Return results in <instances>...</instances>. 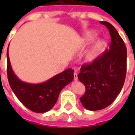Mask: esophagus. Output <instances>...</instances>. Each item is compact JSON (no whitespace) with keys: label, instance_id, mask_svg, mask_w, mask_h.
<instances>
[{"label":"esophagus","instance_id":"34e87169","mask_svg":"<svg viewBox=\"0 0 135 135\" xmlns=\"http://www.w3.org/2000/svg\"><path fill=\"white\" fill-rule=\"evenodd\" d=\"M74 79L75 81H77V80H78V77H77V73H76V72H74Z\"/></svg>","mask_w":135,"mask_h":135}]
</instances>
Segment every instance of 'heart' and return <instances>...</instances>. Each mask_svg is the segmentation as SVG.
Returning a JSON list of instances; mask_svg holds the SVG:
<instances>
[{
	"mask_svg": "<svg viewBox=\"0 0 135 135\" xmlns=\"http://www.w3.org/2000/svg\"><path fill=\"white\" fill-rule=\"evenodd\" d=\"M96 36L97 32L95 31H90V32H89L85 35V42H86V43H88V42H90L93 41L94 39L95 38ZM98 50H99V45H98L96 46H95V47L89 52L88 56H87V60H88V61H94V60L96 58Z\"/></svg>",
	"mask_w": 135,
	"mask_h": 135,
	"instance_id": "1",
	"label": "heart"
}]
</instances>
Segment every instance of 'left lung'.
Here are the masks:
<instances>
[{"instance_id": "8db88e82", "label": "left lung", "mask_w": 135, "mask_h": 135, "mask_svg": "<svg viewBox=\"0 0 135 135\" xmlns=\"http://www.w3.org/2000/svg\"><path fill=\"white\" fill-rule=\"evenodd\" d=\"M100 24L110 32L109 50L90 64L82 65L77 75L86 88L80 101L90 110H101L113 103L123 88L127 72V47L124 40L109 22Z\"/></svg>"}]
</instances>
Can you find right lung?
<instances>
[{
	"mask_svg": "<svg viewBox=\"0 0 135 135\" xmlns=\"http://www.w3.org/2000/svg\"><path fill=\"white\" fill-rule=\"evenodd\" d=\"M7 75L11 88L22 104L33 112L45 113L54 106L60 92L73 80L74 70L67 69L40 84L22 82L13 73L7 50Z\"/></svg>",
	"mask_w": 135,
	"mask_h": 135,
	"instance_id": "obj_1",
	"label": "right lung"
}]
</instances>
